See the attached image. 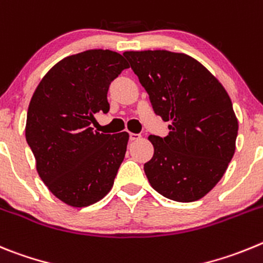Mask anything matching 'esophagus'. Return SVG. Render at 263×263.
Returning a JSON list of instances; mask_svg holds the SVG:
<instances>
[{
	"label": "esophagus",
	"instance_id": "esophagus-1",
	"mask_svg": "<svg viewBox=\"0 0 263 263\" xmlns=\"http://www.w3.org/2000/svg\"><path fill=\"white\" fill-rule=\"evenodd\" d=\"M140 137H141V135H139V134H132V132H131V134H129V140H132V141H134V140H139Z\"/></svg>",
	"mask_w": 263,
	"mask_h": 263
}]
</instances>
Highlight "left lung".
Listing matches in <instances>:
<instances>
[{
    "label": "left lung",
    "instance_id": "obj_1",
    "mask_svg": "<svg viewBox=\"0 0 263 263\" xmlns=\"http://www.w3.org/2000/svg\"><path fill=\"white\" fill-rule=\"evenodd\" d=\"M153 110L170 132L151 135L155 153L144 164L149 183L176 202L200 199L224 176L236 151L238 122L224 86L204 65L184 53L127 51Z\"/></svg>",
    "mask_w": 263,
    "mask_h": 263
}]
</instances>
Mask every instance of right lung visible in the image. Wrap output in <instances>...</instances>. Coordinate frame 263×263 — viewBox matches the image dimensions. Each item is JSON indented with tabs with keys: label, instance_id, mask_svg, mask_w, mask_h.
I'll use <instances>...</instances> for the list:
<instances>
[{
	"label": "right lung",
	"instance_id": "1",
	"mask_svg": "<svg viewBox=\"0 0 263 263\" xmlns=\"http://www.w3.org/2000/svg\"><path fill=\"white\" fill-rule=\"evenodd\" d=\"M127 68L118 52L89 49L55 64L32 94L26 140L42 181L70 207L105 198L124 160L128 132L101 134L91 123L108 112V86Z\"/></svg>",
	"mask_w": 263,
	"mask_h": 263
}]
</instances>
